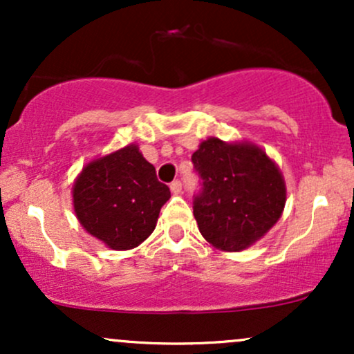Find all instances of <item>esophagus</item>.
Returning a JSON list of instances; mask_svg holds the SVG:
<instances>
[{
	"mask_svg": "<svg viewBox=\"0 0 354 354\" xmlns=\"http://www.w3.org/2000/svg\"><path fill=\"white\" fill-rule=\"evenodd\" d=\"M169 188H171V193L173 194H180L181 193V181H173L171 185H169Z\"/></svg>",
	"mask_w": 354,
	"mask_h": 354,
	"instance_id": "obj_1",
	"label": "esophagus"
}]
</instances>
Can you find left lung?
Listing matches in <instances>:
<instances>
[{"label": "left lung", "instance_id": "1", "mask_svg": "<svg viewBox=\"0 0 354 354\" xmlns=\"http://www.w3.org/2000/svg\"><path fill=\"white\" fill-rule=\"evenodd\" d=\"M191 161L201 180L193 214L203 238L216 250H246L281 218L283 174L259 146L208 138Z\"/></svg>", "mask_w": 354, "mask_h": 354}]
</instances>
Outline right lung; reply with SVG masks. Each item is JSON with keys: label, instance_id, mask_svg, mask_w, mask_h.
I'll list each match as a JSON object with an SVG mask.
<instances>
[{"label": "right lung", "instance_id": "right-lung-1", "mask_svg": "<svg viewBox=\"0 0 354 354\" xmlns=\"http://www.w3.org/2000/svg\"><path fill=\"white\" fill-rule=\"evenodd\" d=\"M171 198L154 166L136 145L93 160L73 186L78 221L111 250H133L156 228L161 206Z\"/></svg>", "mask_w": 354, "mask_h": 354}]
</instances>
